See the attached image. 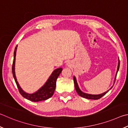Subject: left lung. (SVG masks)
<instances>
[{
    "instance_id": "left-lung-1",
    "label": "left lung",
    "mask_w": 128,
    "mask_h": 128,
    "mask_svg": "<svg viewBox=\"0 0 128 128\" xmlns=\"http://www.w3.org/2000/svg\"><path fill=\"white\" fill-rule=\"evenodd\" d=\"M119 67H120V60L118 61V70H117V72H116V76H115V79L116 78V75H117V74L118 72V69H119ZM74 85H75V88L76 90L77 93H78V94H79L80 96H81V97H83V98H87V99H90V100H98L101 97H102L103 96H104L110 90H107L106 92H104L102 94H98V95H92V94H86V93H83L80 90V89H79V86H78V85L77 83V82H76V78L75 76H74ZM112 88V86L110 88V89Z\"/></svg>"
}]
</instances>
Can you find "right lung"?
<instances>
[{
    "label": "right lung",
    "mask_w": 128,
    "mask_h": 128,
    "mask_svg": "<svg viewBox=\"0 0 128 128\" xmlns=\"http://www.w3.org/2000/svg\"><path fill=\"white\" fill-rule=\"evenodd\" d=\"M17 46H16L14 51V59H13V64H12V74L13 78H14L16 83L19 92L20 94L23 96L26 99L30 100L32 102H39L42 100H48V98H50L53 95L56 86V81L60 75V73L61 72L62 70V68H58L56 69L52 74V75L49 78L46 84L42 86L39 90H38L36 92L33 94H28L24 92L23 90L20 86L18 83L17 81L16 77L15 75L14 72V65H15V58L16 54V50H17Z\"/></svg>",
    "instance_id": "add662e5"
}]
</instances>
